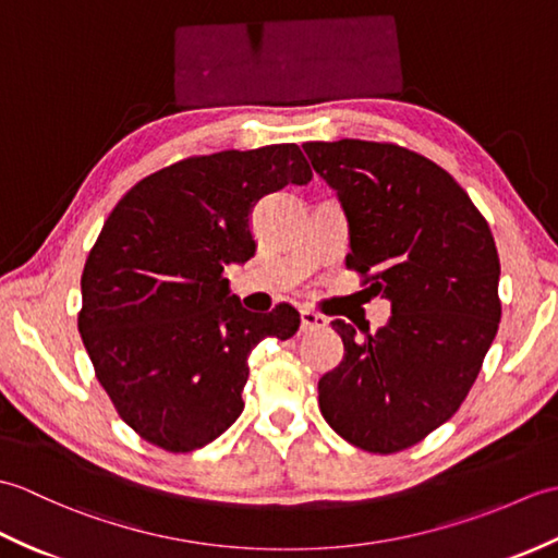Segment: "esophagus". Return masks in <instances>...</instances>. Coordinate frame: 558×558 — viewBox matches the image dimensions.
Masks as SVG:
<instances>
[{"mask_svg":"<svg viewBox=\"0 0 558 558\" xmlns=\"http://www.w3.org/2000/svg\"><path fill=\"white\" fill-rule=\"evenodd\" d=\"M300 316H302V330H304V333H312V330H322L328 324L326 316L316 314L312 310H302Z\"/></svg>","mask_w":558,"mask_h":558,"instance_id":"34e87169","label":"esophagus"}]
</instances>
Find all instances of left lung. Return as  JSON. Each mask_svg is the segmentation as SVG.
Segmentation results:
<instances>
[{"mask_svg":"<svg viewBox=\"0 0 558 558\" xmlns=\"http://www.w3.org/2000/svg\"><path fill=\"white\" fill-rule=\"evenodd\" d=\"M350 225L345 264L390 300L384 328L336 318L345 357L318 381L333 429L369 453L420 444L458 412L501 322L499 252L453 177L396 144H304Z\"/></svg>","mask_w":558,"mask_h":558,"instance_id":"left-lung-1","label":"left lung"}]
</instances>
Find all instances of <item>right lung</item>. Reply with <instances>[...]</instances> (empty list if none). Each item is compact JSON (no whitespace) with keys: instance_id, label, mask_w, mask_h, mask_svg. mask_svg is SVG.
I'll return each mask as SVG.
<instances>
[{"instance_id":"1","label":"right lung","mask_w":558,"mask_h":558,"mask_svg":"<svg viewBox=\"0 0 558 558\" xmlns=\"http://www.w3.org/2000/svg\"><path fill=\"white\" fill-rule=\"evenodd\" d=\"M312 168L294 144L194 156L144 177L105 220L81 276L78 333L114 410L144 441L189 453L244 410L248 352L300 312L242 310L222 278L256 252L252 208Z\"/></svg>"}]
</instances>
